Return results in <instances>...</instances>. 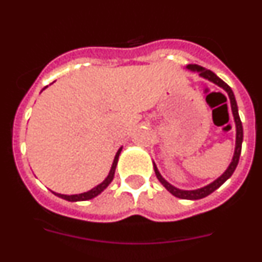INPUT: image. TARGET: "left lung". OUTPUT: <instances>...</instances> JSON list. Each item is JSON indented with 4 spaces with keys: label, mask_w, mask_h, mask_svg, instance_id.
<instances>
[{
    "label": "left lung",
    "mask_w": 262,
    "mask_h": 262,
    "mask_svg": "<svg viewBox=\"0 0 262 262\" xmlns=\"http://www.w3.org/2000/svg\"><path fill=\"white\" fill-rule=\"evenodd\" d=\"M187 68H189V70L198 71V72H199V75L202 76V77L208 78V80H209V81L214 82V83H216V84H218V86L223 87V89L226 90L227 94H228V96H229V100H231L232 113H233V118H234V121H236V128H237L236 150H234L233 160H232L231 165H229V167L227 168L226 172H224L223 175L221 176V178L216 179L215 181L212 182V184L208 185V186H204V187H202V189H198V190H190V191H187V190H179V189H176L175 186H172V185H171V184H168V182L166 181L165 179L162 178V176H161V173L158 172L157 167H156V165H155L156 176H157V179H158V180H160L161 184H162L163 186H165L166 189H167L168 191L171 192V194L175 195L176 198H180V199L198 200V199H203V198H205V196H208V195H209V194H212L214 190H216L219 186H221V185H223L224 182H226L229 178H231L232 173L234 172V170H236L237 165H238L239 156H241L242 141H244V128H242L241 119H239V114H238V107H237L236 99H234L233 91H232V90H231V87H229L228 84H227L223 80H221V78H219L218 76L215 75V73H213L210 70H205V68L200 67V66H196V64H190V66H187Z\"/></svg>",
    "instance_id": "8db88e82"
}]
</instances>
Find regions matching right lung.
Instances as JSON below:
<instances>
[{
  "mask_svg": "<svg viewBox=\"0 0 262 262\" xmlns=\"http://www.w3.org/2000/svg\"><path fill=\"white\" fill-rule=\"evenodd\" d=\"M46 87H44V89H46ZM120 150H121V148L118 150V153H116V156L114 158V162H113V166H112V170H110L107 178L105 179V180L102 181L101 184L97 185L96 187H94V189H91L90 191H87V192H82V194H76V195H63V194H55V192H54V194L57 195V196L62 198V199L68 200V202H82V200H90V199H92V198L97 196L100 192L104 191V190L106 189L107 185H109L110 182L113 181V179H114L115 167H116V163H118V158H119V155H120Z\"/></svg>",
  "mask_w": 262,
  "mask_h": 262,
  "instance_id": "right-lung-1",
  "label": "right lung"
}]
</instances>
